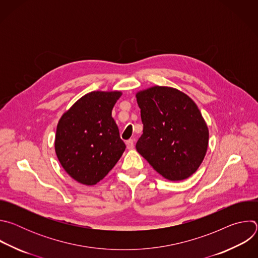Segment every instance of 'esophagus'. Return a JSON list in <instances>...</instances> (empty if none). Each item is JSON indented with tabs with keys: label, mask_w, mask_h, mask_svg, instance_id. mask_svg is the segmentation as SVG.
Wrapping results in <instances>:
<instances>
[{
	"label": "esophagus",
	"mask_w": 258,
	"mask_h": 258,
	"mask_svg": "<svg viewBox=\"0 0 258 258\" xmlns=\"http://www.w3.org/2000/svg\"><path fill=\"white\" fill-rule=\"evenodd\" d=\"M126 147H127V149H130V150H132V149H134V147H135V144H134V140H128V141H126Z\"/></svg>",
	"instance_id": "1"
}]
</instances>
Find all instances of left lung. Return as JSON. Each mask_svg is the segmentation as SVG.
<instances>
[{
  "instance_id": "left-lung-1",
  "label": "left lung",
  "mask_w": 258,
  "mask_h": 258,
  "mask_svg": "<svg viewBox=\"0 0 258 258\" xmlns=\"http://www.w3.org/2000/svg\"><path fill=\"white\" fill-rule=\"evenodd\" d=\"M144 124L137 151L163 177L186 179L199 168L209 132L196 103L170 87L154 86L136 94Z\"/></svg>"
}]
</instances>
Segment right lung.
Returning <instances> with one entry per match:
<instances>
[{
	"label": "right lung",
	"instance_id": "right-lung-1",
	"mask_svg": "<svg viewBox=\"0 0 258 258\" xmlns=\"http://www.w3.org/2000/svg\"><path fill=\"white\" fill-rule=\"evenodd\" d=\"M119 91H94L79 99L58 121L55 152L64 170L86 186L96 185L125 150L112 109Z\"/></svg>",
	"mask_w": 258,
	"mask_h": 258
}]
</instances>
